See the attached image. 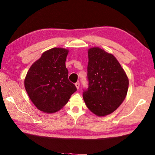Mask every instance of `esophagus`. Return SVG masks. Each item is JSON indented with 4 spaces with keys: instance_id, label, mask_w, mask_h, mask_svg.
I'll use <instances>...</instances> for the list:
<instances>
[{
    "instance_id": "1",
    "label": "esophagus",
    "mask_w": 155,
    "mask_h": 155,
    "mask_svg": "<svg viewBox=\"0 0 155 155\" xmlns=\"http://www.w3.org/2000/svg\"><path fill=\"white\" fill-rule=\"evenodd\" d=\"M75 87H76V88L78 89H80V84L79 82H77V83H75Z\"/></svg>"
}]
</instances>
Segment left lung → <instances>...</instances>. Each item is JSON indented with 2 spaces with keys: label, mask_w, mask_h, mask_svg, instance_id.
I'll return each mask as SVG.
<instances>
[{
  "label": "left lung",
  "mask_w": 155,
  "mask_h": 155,
  "mask_svg": "<svg viewBox=\"0 0 155 155\" xmlns=\"http://www.w3.org/2000/svg\"><path fill=\"white\" fill-rule=\"evenodd\" d=\"M88 87L83 98L94 114L103 116L118 108L127 95L128 78L118 60L99 47L88 51Z\"/></svg>",
  "instance_id": "8db88e82"
}]
</instances>
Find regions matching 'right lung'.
<instances>
[{
    "label": "right lung",
    "mask_w": 155,
    "mask_h": 155,
    "mask_svg": "<svg viewBox=\"0 0 155 155\" xmlns=\"http://www.w3.org/2000/svg\"><path fill=\"white\" fill-rule=\"evenodd\" d=\"M68 51L51 48L30 67L25 79V88L39 110L52 113L59 110L77 91L68 80L66 59Z\"/></svg>",
    "instance_id": "add662e5"
}]
</instances>
